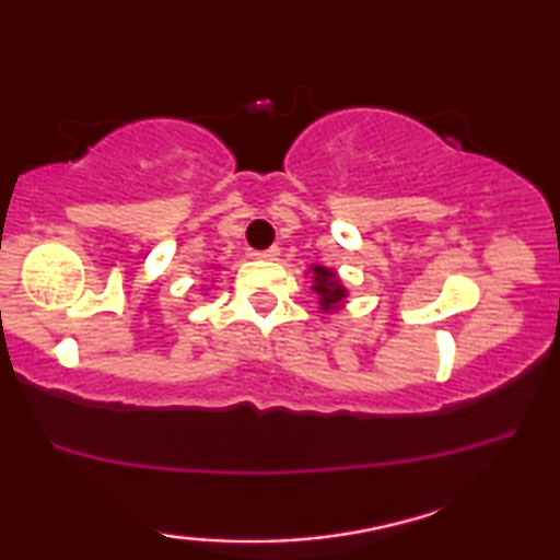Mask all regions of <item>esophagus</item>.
I'll return each instance as SVG.
<instances>
[{
  "mask_svg": "<svg viewBox=\"0 0 560 560\" xmlns=\"http://www.w3.org/2000/svg\"><path fill=\"white\" fill-rule=\"evenodd\" d=\"M255 257H257V260H265V262H272V260H278V257H280V249H278V247H270V249H262V253H255Z\"/></svg>",
  "mask_w": 560,
  "mask_h": 560,
  "instance_id": "1",
  "label": "esophagus"
}]
</instances>
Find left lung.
Wrapping results in <instances>:
<instances>
[{
  "label": "left lung",
  "mask_w": 560,
  "mask_h": 560,
  "mask_svg": "<svg viewBox=\"0 0 560 560\" xmlns=\"http://www.w3.org/2000/svg\"><path fill=\"white\" fill-rule=\"evenodd\" d=\"M305 275H311V290L318 295V305L323 313H336L348 303V288L340 280L334 267L313 262Z\"/></svg>",
  "instance_id": "1"
}]
</instances>
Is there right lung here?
<instances>
[{"label":"right lung","mask_w":560,"mask_h":560,"mask_svg":"<svg viewBox=\"0 0 560 560\" xmlns=\"http://www.w3.org/2000/svg\"><path fill=\"white\" fill-rule=\"evenodd\" d=\"M214 270H217V267H214Z\"/></svg>","instance_id":"obj_1"}]
</instances>
